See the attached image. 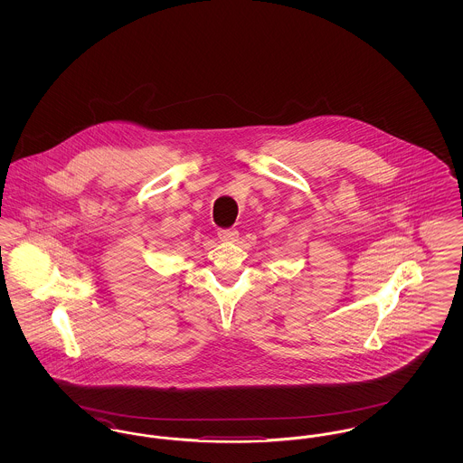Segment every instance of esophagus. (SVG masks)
<instances>
[{
  "instance_id": "1",
  "label": "esophagus",
  "mask_w": 463,
  "mask_h": 463,
  "mask_svg": "<svg viewBox=\"0 0 463 463\" xmlns=\"http://www.w3.org/2000/svg\"><path fill=\"white\" fill-rule=\"evenodd\" d=\"M219 238L222 241H236L238 240V231L236 229H222V231H219Z\"/></svg>"
}]
</instances>
